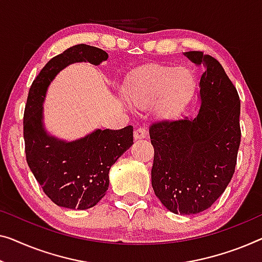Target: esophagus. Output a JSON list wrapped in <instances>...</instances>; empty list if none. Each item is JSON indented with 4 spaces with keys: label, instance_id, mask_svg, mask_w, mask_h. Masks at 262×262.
<instances>
[{
    "label": "esophagus",
    "instance_id": "34e87169",
    "mask_svg": "<svg viewBox=\"0 0 262 262\" xmlns=\"http://www.w3.org/2000/svg\"><path fill=\"white\" fill-rule=\"evenodd\" d=\"M147 129L146 128H142L140 127L138 129L134 130V139L135 140H142V139H146L147 138Z\"/></svg>",
    "mask_w": 262,
    "mask_h": 262
}]
</instances>
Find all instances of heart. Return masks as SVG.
I'll return each instance as SVG.
<instances>
[{
	"label": "heart",
	"instance_id": "heart-1",
	"mask_svg": "<svg viewBox=\"0 0 262 262\" xmlns=\"http://www.w3.org/2000/svg\"><path fill=\"white\" fill-rule=\"evenodd\" d=\"M196 76L188 67L148 64L130 73L122 85V96L130 106L147 109L153 106L156 118L177 116L194 97Z\"/></svg>",
	"mask_w": 262,
	"mask_h": 262
}]
</instances>
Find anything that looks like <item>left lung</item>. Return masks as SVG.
Instances as JSON below:
<instances>
[{"label":"left lung","mask_w":262,"mask_h":262,"mask_svg":"<svg viewBox=\"0 0 262 262\" xmlns=\"http://www.w3.org/2000/svg\"><path fill=\"white\" fill-rule=\"evenodd\" d=\"M183 55L205 67L200 109L150 126L151 186L171 213L190 215L209 208L232 180L241 140L240 99L217 60L202 52Z\"/></svg>","instance_id":"1"}]
</instances>
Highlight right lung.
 I'll return each mask as SVG.
<instances>
[{
  "mask_svg": "<svg viewBox=\"0 0 262 262\" xmlns=\"http://www.w3.org/2000/svg\"><path fill=\"white\" fill-rule=\"evenodd\" d=\"M107 58L108 54L96 47L73 46L53 57L29 89L23 118L27 162L47 196L60 207L95 206L107 193L111 167L133 144L132 126L120 130L95 129L74 141L50 135L45 128L46 93L57 74L76 62L99 66Z\"/></svg>",
  "mask_w": 262,
  "mask_h": 262,
  "instance_id": "right-lung-1",
  "label": "right lung"
}]
</instances>
